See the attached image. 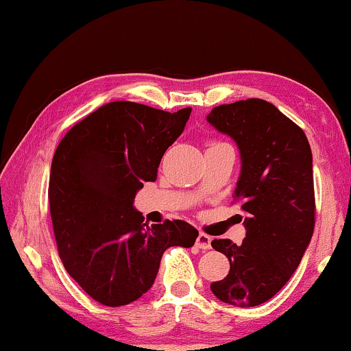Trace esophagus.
I'll use <instances>...</instances> for the list:
<instances>
[{"mask_svg": "<svg viewBox=\"0 0 351 351\" xmlns=\"http://www.w3.org/2000/svg\"><path fill=\"white\" fill-rule=\"evenodd\" d=\"M210 243H212V237L210 235H207L204 232H199L198 234V237H197V246L199 249H204V251H207V249L212 247Z\"/></svg>", "mask_w": 351, "mask_h": 351, "instance_id": "obj_1", "label": "esophagus"}]
</instances>
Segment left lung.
Here are the masks:
<instances>
[{
    "label": "left lung",
    "mask_w": 351,
    "mask_h": 351,
    "mask_svg": "<svg viewBox=\"0 0 351 351\" xmlns=\"http://www.w3.org/2000/svg\"><path fill=\"white\" fill-rule=\"evenodd\" d=\"M207 122L239 145L234 201L246 213L241 245L212 241L230 269L210 289L224 304L257 306L285 287L310 245L316 212L311 148L304 130L261 99L215 106Z\"/></svg>",
    "instance_id": "1"
}]
</instances>
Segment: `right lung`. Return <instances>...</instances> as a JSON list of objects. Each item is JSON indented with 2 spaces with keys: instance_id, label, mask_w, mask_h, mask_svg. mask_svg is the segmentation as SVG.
I'll return each instance as SVG.
<instances>
[{
  "instance_id": "1",
  "label": "right lung",
  "mask_w": 351,
  "mask_h": 351,
  "mask_svg": "<svg viewBox=\"0 0 351 351\" xmlns=\"http://www.w3.org/2000/svg\"><path fill=\"white\" fill-rule=\"evenodd\" d=\"M192 108L167 112L117 100L64 134L52 158L49 209L64 269L105 306L145 294L164 251L192 247L198 230L181 219L148 226L136 192L156 181L159 162Z\"/></svg>"
}]
</instances>
